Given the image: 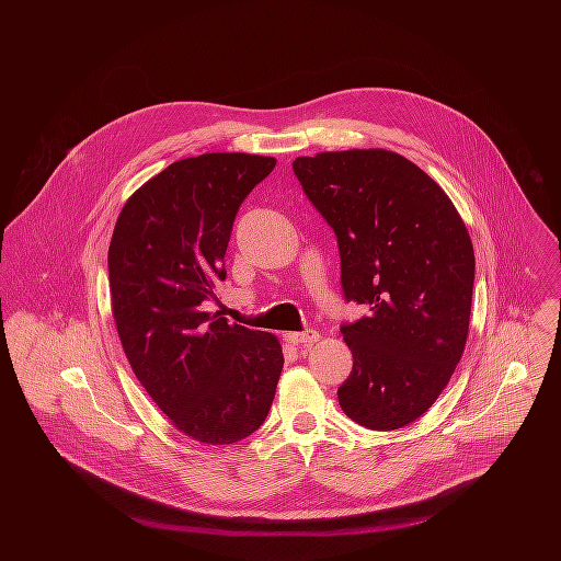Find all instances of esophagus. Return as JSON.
<instances>
[{"label": "esophagus", "mask_w": 561, "mask_h": 561, "mask_svg": "<svg viewBox=\"0 0 561 561\" xmlns=\"http://www.w3.org/2000/svg\"><path fill=\"white\" fill-rule=\"evenodd\" d=\"M285 339H287V343H291V345H313L316 341H320V332L318 330H313V328H307V330H302V332H287L285 334Z\"/></svg>", "instance_id": "1"}]
</instances>
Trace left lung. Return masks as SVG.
I'll return each instance as SVG.
<instances>
[{"mask_svg":"<svg viewBox=\"0 0 561 561\" xmlns=\"http://www.w3.org/2000/svg\"><path fill=\"white\" fill-rule=\"evenodd\" d=\"M305 194L336 236L341 287L369 313L343 323L354 367L336 396L369 430L419 419L465 352L476 252L440 185L385 149L296 158Z\"/></svg>","mask_w":561,"mask_h":561,"instance_id":"left-lung-1","label":"left lung"}]
</instances>
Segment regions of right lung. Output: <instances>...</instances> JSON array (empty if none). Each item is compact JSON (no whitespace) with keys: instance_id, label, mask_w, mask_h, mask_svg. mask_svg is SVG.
Returning <instances> with one entry per match:
<instances>
[{"instance_id":"right-lung-1","label":"right lung","mask_w":561,"mask_h":561,"mask_svg":"<svg viewBox=\"0 0 561 561\" xmlns=\"http://www.w3.org/2000/svg\"><path fill=\"white\" fill-rule=\"evenodd\" d=\"M274 158L174 161L123 207L107 252L112 313L129 365L176 430L231 445L265 421L283 371L274 334L209 316L243 198Z\"/></svg>"}]
</instances>
